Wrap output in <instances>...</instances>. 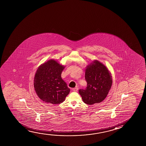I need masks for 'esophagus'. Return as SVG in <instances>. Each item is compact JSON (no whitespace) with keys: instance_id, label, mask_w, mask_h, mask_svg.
Listing matches in <instances>:
<instances>
[{"instance_id":"1","label":"esophagus","mask_w":146,"mask_h":146,"mask_svg":"<svg viewBox=\"0 0 146 146\" xmlns=\"http://www.w3.org/2000/svg\"><path fill=\"white\" fill-rule=\"evenodd\" d=\"M72 90H73V91H74V92H77L78 90V87H75V88H73Z\"/></svg>"}]
</instances>
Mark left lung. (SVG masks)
Wrapping results in <instances>:
<instances>
[{
	"mask_svg": "<svg viewBox=\"0 0 146 146\" xmlns=\"http://www.w3.org/2000/svg\"><path fill=\"white\" fill-rule=\"evenodd\" d=\"M111 74L106 66L96 60L87 66L85 78L87 86L79 90L85 104L92 105L104 100L112 85Z\"/></svg>",
	"mask_w": 146,
	"mask_h": 146,
	"instance_id": "left-lung-1",
	"label": "left lung"
}]
</instances>
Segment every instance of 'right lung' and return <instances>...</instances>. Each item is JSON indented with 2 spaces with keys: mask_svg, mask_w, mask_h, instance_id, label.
<instances>
[{
  "mask_svg": "<svg viewBox=\"0 0 146 146\" xmlns=\"http://www.w3.org/2000/svg\"><path fill=\"white\" fill-rule=\"evenodd\" d=\"M64 68V66L54 59L48 60L38 67L34 77V88L43 102L61 104L70 92V88L61 78Z\"/></svg>",
  "mask_w": 146,
  "mask_h": 146,
  "instance_id": "add662e5",
  "label": "right lung"
}]
</instances>
